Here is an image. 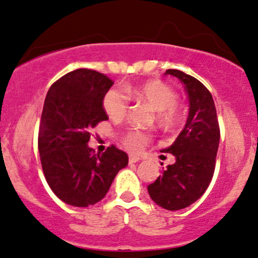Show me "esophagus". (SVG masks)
Segmentation results:
<instances>
[{
  "label": "esophagus",
  "instance_id": "obj_1",
  "mask_svg": "<svg viewBox=\"0 0 258 258\" xmlns=\"http://www.w3.org/2000/svg\"><path fill=\"white\" fill-rule=\"evenodd\" d=\"M141 160V158L140 157H137V155H134V154H131L128 157V161L130 163H137V161H140Z\"/></svg>",
  "mask_w": 258,
  "mask_h": 258
}]
</instances>
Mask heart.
<instances>
[{
  "label": "heart",
  "instance_id": "1",
  "mask_svg": "<svg viewBox=\"0 0 258 258\" xmlns=\"http://www.w3.org/2000/svg\"><path fill=\"white\" fill-rule=\"evenodd\" d=\"M123 90L128 95H132L138 100L148 104L157 112H160V118L165 123H174L179 118V111L175 105V101H176L175 93L161 82L148 81L136 88L124 87ZM124 93L120 89H111L106 93L104 98V109L111 118L120 120L126 115L128 100ZM147 140L148 137L146 134L135 130V131L127 132L123 136V144L130 151L140 152L146 144Z\"/></svg>",
  "mask_w": 258,
  "mask_h": 258
}]
</instances>
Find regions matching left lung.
Listing matches in <instances>:
<instances>
[{"instance_id":"1","label":"left lung","mask_w":258,"mask_h":258,"mask_svg":"<svg viewBox=\"0 0 258 258\" xmlns=\"http://www.w3.org/2000/svg\"><path fill=\"white\" fill-rule=\"evenodd\" d=\"M164 75L182 82L188 97V116L182 131L170 147L175 163L161 169L160 176L148 186L153 202L168 211H179L195 203L206 192L213 177L219 147L217 110L209 90L198 79L179 70Z\"/></svg>"}]
</instances>
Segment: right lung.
Here are the masks:
<instances>
[{"instance_id": "obj_1", "label": "right lung", "mask_w": 258, "mask_h": 258, "mask_svg": "<svg viewBox=\"0 0 258 258\" xmlns=\"http://www.w3.org/2000/svg\"><path fill=\"white\" fill-rule=\"evenodd\" d=\"M114 82L97 71L79 69L50 87L39 127V154L50 188L73 207H88L103 200L128 155L109 147L95 154L88 146L90 131L109 120L104 97Z\"/></svg>"}]
</instances>
